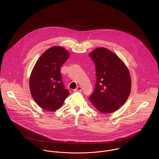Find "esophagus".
<instances>
[{"instance_id":"1","label":"esophagus","mask_w":159,"mask_h":159,"mask_svg":"<svg viewBox=\"0 0 159 159\" xmlns=\"http://www.w3.org/2000/svg\"><path fill=\"white\" fill-rule=\"evenodd\" d=\"M82 90V88L81 86H78L75 89H74L75 92H80Z\"/></svg>"}]
</instances>
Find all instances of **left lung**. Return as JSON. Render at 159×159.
Wrapping results in <instances>:
<instances>
[{
	"label": "left lung",
	"instance_id": "8db88e82",
	"mask_svg": "<svg viewBox=\"0 0 159 159\" xmlns=\"http://www.w3.org/2000/svg\"><path fill=\"white\" fill-rule=\"evenodd\" d=\"M89 56L95 64L97 76L89 100L99 111L114 112L125 103L130 95L129 70L118 56L105 48H97Z\"/></svg>",
	"mask_w": 159,
	"mask_h": 159
}]
</instances>
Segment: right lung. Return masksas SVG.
<instances>
[{"mask_svg":"<svg viewBox=\"0 0 159 159\" xmlns=\"http://www.w3.org/2000/svg\"><path fill=\"white\" fill-rule=\"evenodd\" d=\"M70 56L61 46L49 48L40 57L29 80L32 98L43 109L53 111L59 108L70 94L62 81L61 68Z\"/></svg>","mask_w":159,"mask_h":159,"instance_id":"add662e5","label":"right lung"}]
</instances>
